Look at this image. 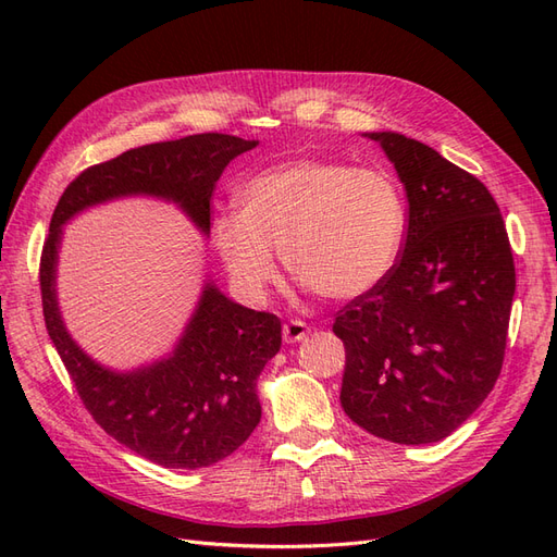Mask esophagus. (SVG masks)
Returning <instances> with one entry per match:
<instances>
[{"mask_svg":"<svg viewBox=\"0 0 557 557\" xmlns=\"http://www.w3.org/2000/svg\"><path fill=\"white\" fill-rule=\"evenodd\" d=\"M307 334H309V325L305 323V320L293 318V320H288V323L283 325V339H285V344H297V342L305 339Z\"/></svg>","mask_w":557,"mask_h":557,"instance_id":"34e87169","label":"esophagus"}]
</instances>
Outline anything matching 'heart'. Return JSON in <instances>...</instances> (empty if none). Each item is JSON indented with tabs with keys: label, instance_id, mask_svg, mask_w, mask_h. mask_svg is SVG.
<instances>
[{
	"label": "heart",
	"instance_id": "b5f03b06",
	"mask_svg": "<svg viewBox=\"0 0 557 557\" xmlns=\"http://www.w3.org/2000/svg\"><path fill=\"white\" fill-rule=\"evenodd\" d=\"M407 230V197L391 172L301 158L252 174L239 190V211L218 213L211 237L248 297H262L274 281L276 250L311 293L346 301L391 276Z\"/></svg>",
	"mask_w": 557,
	"mask_h": 557
}]
</instances>
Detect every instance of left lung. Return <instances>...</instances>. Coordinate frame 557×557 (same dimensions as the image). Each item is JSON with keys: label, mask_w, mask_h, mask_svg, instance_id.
Wrapping results in <instances>:
<instances>
[{"label": "left lung", "mask_w": 557, "mask_h": 557, "mask_svg": "<svg viewBox=\"0 0 557 557\" xmlns=\"http://www.w3.org/2000/svg\"><path fill=\"white\" fill-rule=\"evenodd\" d=\"M409 199L399 260L381 285L336 311L346 348L342 407L369 434L432 444L491 395L507 348L516 267L485 185L434 148L372 132Z\"/></svg>", "instance_id": "1"}]
</instances>
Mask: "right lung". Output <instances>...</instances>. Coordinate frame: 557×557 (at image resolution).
I'll return each instance as SVG.
<instances>
[{
	"mask_svg": "<svg viewBox=\"0 0 557 557\" xmlns=\"http://www.w3.org/2000/svg\"><path fill=\"white\" fill-rule=\"evenodd\" d=\"M232 134L205 132L125 150L81 172L50 218L39 262L41 305L83 407L115 442L166 469H199L227 458L260 423L258 376L281 348L274 313L234 305L207 285L174 356L132 374L92 362L66 334L55 299L60 225L86 207L123 195L172 199L209 232L211 197L223 170L256 148Z\"/></svg>",
	"mask_w": 557,
	"mask_h": 557,
	"instance_id": "right-lung-1",
	"label": "right lung"
}]
</instances>
